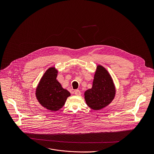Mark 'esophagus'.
<instances>
[{
  "instance_id": "esophagus-1",
  "label": "esophagus",
  "mask_w": 154,
  "mask_h": 154,
  "mask_svg": "<svg viewBox=\"0 0 154 154\" xmlns=\"http://www.w3.org/2000/svg\"><path fill=\"white\" fill-rule=\"evenodd\" d=\"M75 94L76 95H80L81 94V91L79 89H76L75 91Z\"/></svg>"
}]
</instances>
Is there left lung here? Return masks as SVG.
Here are the masks:
<instances>
[{
  "label": "left lung",
  "mask_w": 154,
  "mask_h": 154,
  "mask_svg": "<svg viewBox=\"0 0 154 154\" xmlns=\"http://www.w3.org/2000/svg\"><path fill=\"white\" fill-rule=\"evenodd\" d=\"M116 89L112 79L107 70L97 66L92 87L85 92V100L88 107L99 110L108 106L115 97Z\"/></svg>",
  "instance_id": "obj_1"
}]
</instances>
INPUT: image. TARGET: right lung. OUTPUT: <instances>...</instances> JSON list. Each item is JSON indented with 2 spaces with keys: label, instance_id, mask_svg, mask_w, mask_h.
I'll use <instances>...</instances> for the list:
<instances>
[{
  "label": "right lung",
  "instance_id": "add662e5",
  "mask_svg": "<svg viewBox=\"0 0 154 154\" xmlns=\"http://www.w3.org/2000/svg\"><path fill=\"white\" fill-rule=\"evenodd\" d=\"M57 70L50 67L45 72L36 89V97L40 104L48 110L55 111L60 109L66 102L70 92L62 88L56 80Z\"/></svg>",
  "mask_w": 154,
  "mask_h": 154
}]
</instances>
